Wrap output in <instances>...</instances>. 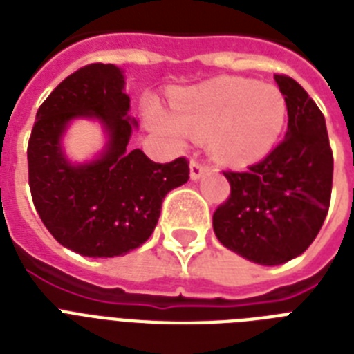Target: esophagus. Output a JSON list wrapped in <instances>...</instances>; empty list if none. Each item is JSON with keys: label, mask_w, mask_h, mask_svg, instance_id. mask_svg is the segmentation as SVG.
<instances>
[{"label": "esophagus", "mask_w": 354, "mask_h": 354, "mask_svg": "<svg viewBox=\"0 0 354 354\" xmlns=\"http://www.w3.org/2000/svg\"><path fill=\"white\" fill-rule=\"evenodd\" d=\"M207 172V165L202 160H191V180H200Z\"/></svg>", "instance_id": "esophagus-1"}]
</instances>
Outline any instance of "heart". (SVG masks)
Returning a JSON list of instances; mask_svg holds the SVG:
<instances>
[{
  "instance_id": "b5f03b06",
  "label": "heart",
  "mask_w": 354,
  "mask_h": 354,
  "mask_svg": "<svg viewBox=\"0 0 354 354\" xmlns=\"http://www.w3.org/2000/svg\"><path fill=\"white\" fill-rule=\"evenodd\" d=\"M176 112L149 101L145 115L150 128L185 145L209 138L221 161L241 165L264 156L279 139L286 119L285 97L275 86L241 77H218L178 93Z\"/></svg>"
}]
</instances>
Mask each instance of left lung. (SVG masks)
Here are the masks:
<instances>
[{
    "label": "left lung",
    "mask_w": 354,
    "mask_h": 354,
    "mask_svg": "<svg viewBox=\"0 0 354 354\" xmlns=\"http://www.w3.org/2000/svg\"><path fill=\"white\" fill-rule=\"evenodd\" d=\"M288 110L285 139L248 171H224L232 193L213 215L216 239L252 263L275 266L301 255L324 226L333 150L324 113L286 75H274Z\"/></svg>",
    "instance_id": "left-lung-1"
}]
</instances>
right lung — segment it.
Wrapping results in <instances>:
<instances>
[{
    "label": "right lung",
    "mask_w": 354,
    "mask_h": 354,
    "mask_svg": "<svg viewBox=\"0 0 354 354\" xmlns=\"http://www.w3.org/2000/svg\"><path fill=\"white\" fill-rule=\"evenodd\" d=\"M124 77L113 64L77 69L36 113L27 147L29 187L44 226L62 246L84 257H115L154 232L165 194L189 180V161L156 163L127 149L136 121L128 115ZM75 117L99 118L109 145L99 160L73 166L59 139Z\"/></svg>",
    "instance_id": "1"
}]
</instances>
